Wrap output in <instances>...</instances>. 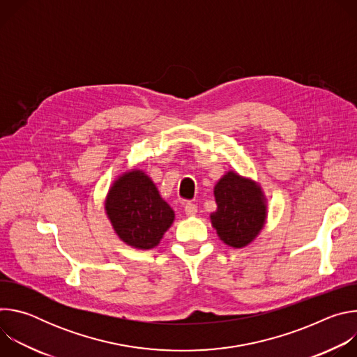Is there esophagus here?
I'll return each instance as SVG.
<instances>
[{"mask_svg": "<svg viewBox=\"0 0 357 357\" xmlns=\"http://www.w3.org/2000/svg\"><path fill=\"white\" fill-rule=\"evenodd\" d=\"M196 212H197V206L196 205H193V203H186V205H185V215L186 216L192 218V216L196 215Z\"/></svg>", "mask_w": 357, "mask_h": 357, "instance_id": "1", "label": "esophagus"}]
</instances>
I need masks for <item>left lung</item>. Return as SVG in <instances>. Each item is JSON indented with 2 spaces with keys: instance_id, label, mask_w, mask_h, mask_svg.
<instances>
[{
  "instance_id": "obj_1",
  "label": "left lung",
  "mask_w": 357,
  "mask_h": 357,
  "mask_svg": "<svg viewBox=\"0 0 357 357\" xmlns=\"http://www.w3.org/2000/svg\"><path fill=\"white\" fill-rule=\"evenodd\" d=\"M218 209L211 222L219 238L229 247L243 248L259 237L266 226L267 197L259 182L227 171L215 185Z\"/></svg>"
}]
</instances>
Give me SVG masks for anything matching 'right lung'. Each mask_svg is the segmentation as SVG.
I'll return each instance as SVG.
<instances>
[{
  "label": "right lung",
  "mask_w": 357,
  "mask_h": 357,
  "mask_svg": "<svg viewBox=\"0 0 357 357\" xmlns=\"http://www.w3.org/2000/svg\"><path fill=\"white\" fill-rule=\"evenodd\" d=\"M105 211L119 238L138 250L157 247L175 220V212L155 183L137 168L114 179L106 195Z\"/></svg>",
  "instance_id": "obj_1"
}]
</instances>
